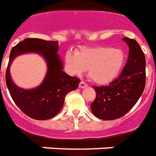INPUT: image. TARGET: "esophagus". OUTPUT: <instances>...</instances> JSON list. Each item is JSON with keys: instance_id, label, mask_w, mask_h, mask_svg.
<instances>
[{"instance_id": "esophagus-1", "label": "esophagus", "mask_w": 156, "mask_h": 156, "mask_svg": "<svg viewBox=\"0 0 156 156\" xmlns=\"http://www.w3.org/2000/svg\"><path fill=\"white\" fill-rule=\"evenodd\" d=\"M87 87V84L84 82V81H81V83H79V87L81 88H84Z\"/></svg>"}]
</instances>
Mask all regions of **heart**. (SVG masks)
Wrapping results in <instances>:
<instances>
[{
    "label": "heart",
    "mask_w": 156,
    "mask_h": 156,
    "mask_svg": "<svg viewBox=\"0 0 156 156\" xmlns=\"http://www.w3.org/2000/svg\"><path fill=\"white\" fill-rule=\"evenodd\" d=\"M125 54L120 48L107 46L83 48L75 52H67L65 61L71 73L79 75L87 70V76L94 83L104 85L111 83L121 70Z\"/></svg>",
    "instance_id": "b5f03b06"
}]
</instances>
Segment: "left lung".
I'll return each instance as SVG.
<instances>
[{
	"mask_svg": "<svg viewBox=\"0 0 156 156\" xmlns=\"http://www.w3.org/2000/svg\"><path fill=\"white\" fill-rule=\"evenodd\" d=\"M122 40L129 47L128 61L118 78L108 85L93 87L96 96L90 104L92 113L104 121L126 115L143 94L146 85V59L138 43L128 37Z\"/></svg>",
	"mask_w": 156,
	"mask_h": 156,
	"instance_id": "8db88e82",
	"label": "left lung"
}]
</instances>
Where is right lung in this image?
I'll return each instance as SVG.
<instances>
[{
  "mask_svg": "<svg viewBox=\"0 0 156 156\" xmlns=\"http://www.w3.org/2000/svg\"><path fill=\"white\" fill-rule=\"evenodd\" d=\"M58 41L27 38L12 48L9 55L5 82L11 97L27 116L35 120H48L55 116L63 107L66 95L77 89L81 80L62 71L59 58ZM25 52H37L45 58L48 73L42 84L33 90H24L14 85L9 74V66L14 57Z\"/></svg>",
  "mask_w": 156,
  "mask_h": 156,
  "instance_id": "add662e5",
  "label": "right lung"
}]
</instances>
